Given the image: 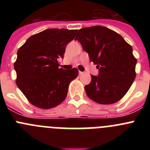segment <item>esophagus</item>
<instances>
[{
	"label": "esophagus",
	"instance_id": "34e87169",
	"mask_svg": "<svg viewBox=\"0 0 150 150\" xmlns=\"http://www.w3.org/2000/svg\"><path fill=\"white\" fill-rule=\"evenodd\" d=\"M79 75H83V74H84V72H83V71H79Z\"/></svg>",
	"mask_w": 150,
	"mask_h": 150
}]
</instances>
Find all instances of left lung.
I'll use <instances>...</instances> for the list:
<instances>
[{
    "label": "left lung",
    "instance_id": "obj_1",
    "mask_svg": "<svg viewBox=\"0 0 150 150\" xmlns=\"http://www.w3.org/2000/svg\"><path fill=\"white\" fill-rule=\"evenodd\" d=\"M75 40L98 69V75H91V83L85 86L88 98L100 104L120 100L136 76L132 46L121 35L100 25L80 29Z\"/></svg>",
    "mask_w": 150,
    "mask_h": 150
}]
</instances>
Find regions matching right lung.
Returning <instances> with one entry per match:
<instances>
[{
  "label": "right lung",
  "instance_id": "add662e5",
  "mask_svg": "<svg viewBox=\"0 0 150 150\" xmlns=\"http://www.w3.org/2000/svg\"><path fill=\"white\" fill-rule=\"evenodd\" d=\"M77 30L50 28L32 35L18 49L14 63L16 84L30 103L50 109L66 98L69 84L76 79V68H59L66 46Z\"/></svg>",
  "mask_w": 150,
  "mask_h": 150
}]
</instances>
